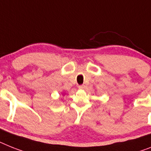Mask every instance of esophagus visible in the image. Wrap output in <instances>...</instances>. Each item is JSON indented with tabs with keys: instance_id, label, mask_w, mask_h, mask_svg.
I'll list each match as a JSON object with an SVG mask.
<instances>
[{
	"instance_id": "1",
	"label": "esophagus",
	"mask_w": 151,
	"mask_h": 151,
	"mask_svg": "<svg viewBox=\"0 0 151 151\" xmlns=\"http://www.w3.org/2000/svg\"><path fill=\"white\" fill-rule=\"evenodd\" d=\"M78 88H79V89H85L86 86L85 85H81L78 87Z\"/></svg>"
}]
</instances>
